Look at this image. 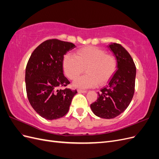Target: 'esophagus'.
I'll return each mask as SVG.
<instances>
[{
  "mask_svg": "<svg viewBox=\"0 0 159 159\" xmlns=\"http://www.w3.org/2000/svg\"><path fill=\"white\" fill-rule=\"evenodd\" d=\"M78 93H84L87 92V91H86V90H82V89H78Z\"/></svg>",
  "mask_w": 159,
  "mask_h": 159,
  "instance_id": "esophagus-1",
  "label": "esophagus"
}]
</instances>
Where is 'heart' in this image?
Listing matches in <instances>:
<instances>
[{"label": "heart", "mask_w": 159, "mask_h": 159, "mask_svg": "<svg viewBox=\"0 0 159 159\" xmlns=\"http://www.w3.org/2000/svg\"><path fill=\"white\" fill-rule=\"evenodd\" d=\"M63 67L66 75L71 80L75 79L85 68L87 74L76 78L73 83L74 87L85 89L95 87L98 83H107L114 73L116 63L113 56L105 54L104 50L88 46L78 50L75 56L66 55Z\"/></svg>", "instance_id": "b5f03b06"}]
</instances>
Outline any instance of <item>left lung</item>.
Masks as SVG:
<instances>
[{"label": "left lung", "mask_w": 159, "mask_h": 159, "mask_svg": "<svg viewBox=\"0 0 159 159\" xmlns=\"http://www.w3.org/2000/svg\"><path fill=\"white\" fill-rule=\"evenodd\" d=\"M117 61V70L107 85L98 92V99L90 105L99 117L113 119L125 110L134 92L136 67L129 52L119 44L108 46Z\"/></svg>", "instance_id": "obj_1"}]
</instances>
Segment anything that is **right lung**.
Returning a JSON list of instances; mask_svg holds the SVG:
<instances>
[{"instance_id": "right-lung-1", "label": "right lung", "mask_w": 159, "mask_h": 159, "mask_svg": "<svg viewBox=\"0 0 159 159\" xmlns=\"http://www.w3.org/2000/svg\"><path fill=\"white\" fill-rule=\"evenodd\" d=\"M75 48L73 43L56 39L42 42L34 50L26 68L28 99L32 108L48 120L68 112L77 90L60 89L70 82L63 73L64 56Z\"/></svg>"}]
</instances>
